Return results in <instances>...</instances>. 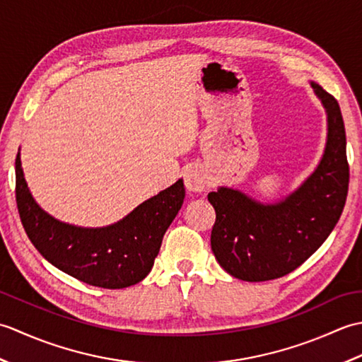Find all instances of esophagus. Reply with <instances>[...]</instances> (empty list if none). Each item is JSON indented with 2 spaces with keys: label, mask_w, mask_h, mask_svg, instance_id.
Masks as SVG:
<instances>
[{
  "label": "esophagus",
  "mask_w": 362,
  "mask_h": 362,
  "mask_svg": "<svg viewBox=\"0 0 362 362\" xmlns=\"http://www.w3.org/2000/svg\"><path fill=\"white\" fill-rule=\"evenodd\" d=\"M183 180H185V187L189 193H202L206 188V177L201 168L191 166L185 171L183 175Z\"/></svg>",
  "instance_id": "esophagus-1"
}]
</instances>
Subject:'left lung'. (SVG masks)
<instances>
[{
  "label": "left lung",
  "mask_w": 362,
  "mask_h": 362,
  "mask_svg": "<svg viewBox=\"0 0 362 362\" xmlns=\"http://www.w3.org/2000/svg\"><path fill=\"white\" fill-rule=\"evenodd\" d=\"M311 87L325 107L328 132L324 156L308 179L274 204L226 187L209 194L216 211L211 250L235 279L267 281L292 272L324 244L342 214L350 177L342 113L319 83Z\"/></svg>",
  "instance_id": "obj_1"
}]
</instances>
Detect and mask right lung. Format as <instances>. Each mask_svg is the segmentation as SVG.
Masks as SVG:
<instances>
[{
	"label": "right lung",
	"mask_w": 362,
	"mask_h": 362,
	"mask_svg": "<svg viewBox=\"0 0 362 362\" xmlns=\"http://www.w3.org/2000/svg\"><path fill=\"white\" fill-rule=\"evenodd\" d=\"M15 196L21 224L43 258L91 286L122 289L151 272L163 235L182 209L185 188L179 179L112 226L76 227L52 218L34 201L18 152Z\"/></svg>",
	"instance_id": "add662e5"
}]
</instances>
